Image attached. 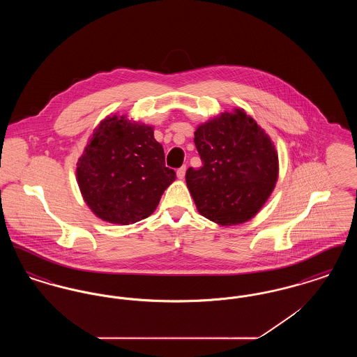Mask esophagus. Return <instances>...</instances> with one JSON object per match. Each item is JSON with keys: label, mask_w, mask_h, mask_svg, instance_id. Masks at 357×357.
Listing matches in <instances>:
<instances>
[{"label": "esophagus", "mask_w": 357, "mask_h": 357, "mask_svg": "<svg viewBox=\"0 0 357 357\" xmlns=\"http://www.w3.org/2000/svg\"><path fill=\"white\" fill-rule=\"evenodd\" d=\"M185 175H186V166H182L181 169H178V170H176V176H178V179H183V178H185Z\"/></svg>", "instance_id": "obj_1"}]
</instances>
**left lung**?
<instances>
[{"instance_id": "obj_1", "label": "left lung", "mask_w": 357, "mask_h": 357, "mask_svg": "<svg viewBox=\"0 0 357 357\" xmlns=\"http://www.w3.org/2000/svg\"><path fill=\"white\" fill-rule=\"evenodd\" d=\"M194 135L202 167H190L186 183L199 214L221 226L250 221L278 179L271 136L242 108L204 121Z\"/></svg>"}]
</instances>
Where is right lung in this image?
I'll list each match as a JSON object with an SVG mask.
<instances>
[{
  "mask_svg": "<svg viewBox=\"0 0 357 357\" xmlns=\"http://www.w3.org/2000/svg\"><path fill=\"white\" fill-rule=\"evenodd\" d=\"M76 166L85 204L98 218L115 225L151 215L176 179L175 171L165 165L153 126L118 114L98 124Z\"/></svg>",
  "mask_w": 357,
  "mask_h": 357,
  "instance_id": "1",
  "label": "right lung"
}]
</instances>
